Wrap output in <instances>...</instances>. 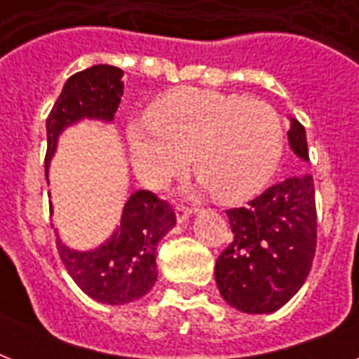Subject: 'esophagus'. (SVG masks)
<instances>
[{
  "instance_id": "esophagus-1",
  "label": "esophagus",
  "mask_w": 359,
  "mask_h": 359,
  "mask_svg": "<svg viewBox=\"0 0 359 359\" xmlns=\"http://www.w3.org/2000/svg\"><path fill=\"white\" fill-rule=\"evenodd\" d=\"M191 212H194V210H191L190 207H184V205H177V208H175V216H177V222H179V224H184L186 219L191 216Z\"/></svg>"
}]
</instances>
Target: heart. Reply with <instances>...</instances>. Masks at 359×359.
<instances>
[{"mask_svg":"<svg viewBox=\"0 0 359 359\" xmlns=\"http://www.w3.org/2000/svg\"><path fill=\"white\" fill-rule=\"evenodd\" d=\"M283 123L261 100L203 89H177L130 124L132 165L143 182L162 184L191 168L218 201H240L266 184L283 152Z\"/></svg>","mask_w":359,"mask_h":359,"instance_id":"obj_1","label":"heart"}]
</instances>
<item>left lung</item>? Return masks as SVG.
Listing matches in <instances>:
<instances>
[{
  "mask_svg": "<svg viewBox=\"0 0 359 359\" xmlns=\"http://www.w3.org/2000/svg\"><path fill=\"white\" fill-rule=\"evenodd\" d=\"M290 151L309 162L306 128L290 119ZM233 242L216 261L219 294L250 315L278 311L302 289L317 248L315 184L292 175L248 203L227 210Z\"/></svg>",
  "mask_w": 359,
  "mask_h": 359,
  "instance_id": "1",
  "label": "left lung"
}]
</instances>
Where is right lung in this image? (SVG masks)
Instances as JSON below:
<instances>
[{
	"label": "right lung",
	"mask_w": 359,
	"mask_h": 359,
	"mask_svg": "<svg viewBox=\"0 0 359 359\" xmlns=\"http://www.w3.org/2000/svg\"><path fill=\"white\" fill-rule=\"evenodd\" d=\"M123 76L117 67L95 65L67 80L46 119V173L59 135L69 126L86 119L114 123L124 93ZM175 224L177 216L168 203L151 191L137 190L124 203L121 224L102 244L80 251L63 244L57 235V250L70 278L87 296L100 304L123 306L140 300L154 287L158 242Z\"/></svg>",
	"instance_id": "add662e5"
}]
</instances>
